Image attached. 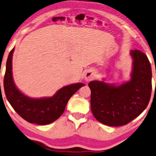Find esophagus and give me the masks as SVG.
Listing matches in <instances>:
<instances>
[{
  "label": "esophagus",
  "instance_id": "34e87169",
  "mask_svg": "<svg viewBox=\"0 0 156 156\" xmlns=\"http://www.w3.org/2000/svg\"><path fill=\"white\" fill-rule=\"evenodd\" d=\"M93 78H94V75H93V72L90 71V72H87V73L85 74V77H84L85 81H91V80H93Z\"/></svg>",
  "mask_w": 156,
  "mask_h": 156
}]
</instances>
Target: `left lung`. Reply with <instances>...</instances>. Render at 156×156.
Instances as JSON below:
<instances>
[{
	"instance_id": "obj_1",
	"label": "left lung",
	"mask_w": 156,
	"mask_h": 156,
	"mask_svg": "<svg viewBox=\"0 0 156 156\" xmlns=\"http://www.w3.org/2000/svg\"><path fill=\"white\" fill-rule=\"evenodd\" d=\"M133 59L131 80L120 85L104 81L89 82L91 111L94 117L105 125L124 126L146 109L151 97L152 69L147 55L132 50Z\"/></svg>"
}]
</instances>
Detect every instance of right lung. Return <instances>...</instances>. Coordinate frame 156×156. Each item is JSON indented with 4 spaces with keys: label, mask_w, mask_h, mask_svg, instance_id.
I'll list each match as a JSON object with an SVG mask.
<instances>
[{
    "label": "right lung",
    "mask_w": 156,
    "mask_h": 156,
    "mask_svg": "<svg viewBox=\"0 0 156 156\" xmlns=\"http://www.w3.org/2000/svg\"><path fill=\"white\" fill-rule=\"evenodd\" d=\"M13 51L14 48L11 50L8 56L4 78V92L8 101L19 115L28 122L47 125L55 122L63 113L69 99L84 84L77 83L63 87L52 97L41 99L28 97L16 87L13 81L12 73Z\"/></svg>",
    "instance_id": "1"
}]
</instances>
